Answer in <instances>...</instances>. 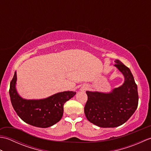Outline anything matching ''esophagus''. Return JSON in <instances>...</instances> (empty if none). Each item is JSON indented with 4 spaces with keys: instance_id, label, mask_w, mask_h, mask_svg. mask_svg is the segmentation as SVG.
<instances>
[{
    "instance_id": "esophagus-1",
    "label": "esophagus",
    "mask_w": 151,
    "mask_h": 151,
    "mask_svg": "<svg viewBox=\"0 0 151 151\" xmlns=\"http://www.w3.org/2000/svg\"><path fill=\"white\" fill-rule=\"evenodd\" d=\"M85 89H86V87H84V88H82V90H84Z\"/></svg>"
}]
</instances>
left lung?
<instances>
[{"instance_id": "1", "label": "left lung", "mask_w": 151, "mask_h": 151, "mask_svg": "<svg viewBox=\"0 0 151 151\" xmlns=\"http://www.w3.org/2000/svg\"><path fill=\"white\" fill-rule=\"evenodd\" d=\"M114 66L123 74L124 81L109 93L86 91L84 113L88 120L99 127L114 128L124 124L138 104L137 87L130 69L119 60Z\"/></svg>"}]
</instances>
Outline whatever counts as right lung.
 <instances>
[{
	"instance_id": "right-lung-1",
	"label": "right lung",
	"mask_w": 151,
	"mask_h": 151,
	"mask_svg": "<svg viewBox=\"0 0 151 151\" xmlns=\"http://www.w3.org/2000/svg\"><path fill=\"white\" fill-rule=\"evenodd\" d=\"M17 72L10 82L9 93L18 116L25 123L40 128H47L58 123L63 116V105L76 95L75 91H63L41 99H25L16 89Z\"/></svg>"
}]
</instances>
